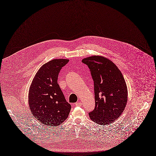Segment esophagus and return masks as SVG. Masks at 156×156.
I'll use <instances>...</instances> for the list:
<instances>
[{"label":"esophagus","mask_w":156,"mask_h":156,"mask_svg":"<svg viewBox=\"0 0 156 156\" xmlns=\"http://www.w3.org/2000/svg\"><path fill=\"white\" fill-rule=\"evenodd\" d=\"M75 104H76V106H79V107H80V106L82 105V103H81L80 102H76Z\"/></svg>","instance_id":"34e87169"}]
</instances>
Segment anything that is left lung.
I'll return each instance as SVG.
<instances>
[{
    "mask_svg": "<svg viewBox=\"0 0 156 156\" xmlns=\"http://www.w3.org/2000/svg\"><path fill=\"white\" fill-rule=\"evenodd\" d=\"M94 81L95 107L89 113L92 121L102 126L113 122L123 112L127 88L117 67L108 58L94 55L82 59Z\"/></svg>",
    "mask_w": 156,
    "mask_h": 156,
    "instance_id": "1",
    "label": "left lung"
}]
</instances>
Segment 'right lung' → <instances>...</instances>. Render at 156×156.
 <instances>
[{
    "label": "right lung",
    "instance_id": "add662e5",
    "mask_svg": "<svg viewBox=\"0 0 156 156\" xmlns=\"http://www.w3.org/2000/svg\"><path fill=\"white\" fill-rule=\"evenodd\" d=\"M67 59H53L44 64L35 74L29 93V104L35 119L50 126L62 124L67 118L71 105L57 83L61 69Z\"/></svg>",
    "mask_w": 156,
    "mask_h": 156
}]
</instances>
